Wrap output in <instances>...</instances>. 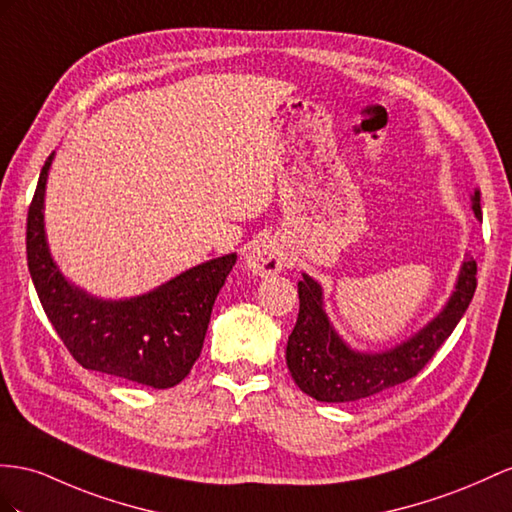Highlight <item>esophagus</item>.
Returning a JSON list of instances; mask_svg holds the SVG:
<instances>
[{
    "label": "esophagus",
    "mask_w": 512,
    "mask_h": 512,
    "mask_svg": "<svg viewBox=\"0 0 512 512\" xmlns=\"http://www.w3.org/2000/svg\"><path fill=\"white\" fill-rule=\"evenodd\" d=\"M244 264H246L248 272L257 274V277H272V274L283 270L285 257H283V251L277 242L264 240V242H257L251 251L246 253Z\"/></svg>",
    "instance_id": "1"
}]
</instances>
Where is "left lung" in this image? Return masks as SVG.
Listing matches in <instances>:
<instances>
[{"instance_id": "1", "label": "left lung", "mask_w": 512, "mask_h": 512, "mask_svg": "<svg viewBox=\"0 0 512 512\" xmlns=\"http://www.w3.org/2000/svg\"><path fill=\"white\" fill-rule=\"evenodd\" d=\"M478 220L480 190L471 194ZM476 292V261L465 259L448 303L409 339L381 352H361L344 342L324 309L322 285L303 272L298 320L287 339L285 361L294 383L318 402H355L409 381L432 359L461 322Z\"/></svg>"}]
</instances>
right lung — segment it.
<instances>
[{
    "label": "right lung",
    "instance_id": "obj_1",
    "mask_svg": "<svg viewBox=\"0 0 512 512\" xmlns=\"http://www.w3.org/2000/svg\"><path fill=\"white\" fill-rule=\"evenodd\" d=\"M54 155L38 177L25 235L28 268L49 322L82 368L153 389L175 387L201 355L214 300L238 255L203 261L140 296L88 294L64 277L47 244L45 188Z\"/></svg>",
    "mask_w": 512,
    "mask_h": 512
}]
</instances>
